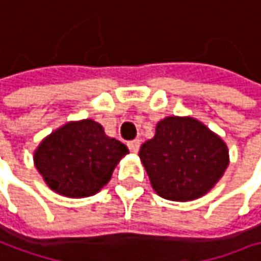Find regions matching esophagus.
I'll use <instances>...</instances> for the list:
<instances>
[{
	"mask_svg": "<svg viewBox=\"0 0 261 261\" xmlns=\"http://www.w3.org/2000/svg\"><path fill=\"white\" fill-rule=\"evenodd\" d=\"M128 149H130L131 153H137L139 152V149H140V140H133V142L128 143Z\"/></svg>",
	"mask_w": 261,
	"mask_h": 261,
	"instance_id": "obj_1",
	"label": "esophagus"
}]
</instances>
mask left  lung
Listing matches in <instances>:
<instances>
[{
	"mask_svg": "<svg viewBox=\"0 0 261 261\" xmlns=\"http://www.w3.org/2000/svg\"><path fill=\"white\" fill-rule=\"evenodd\" d=\"M139 156L156 194L172 201L203 197L229 165L226 143L193 117L161 119Z\"/></svg>",
	"mask_w": 261,
	"mask_h": 261,
	"instance_id": "obj_1",
	"label": "left lung"
}]
</instances>
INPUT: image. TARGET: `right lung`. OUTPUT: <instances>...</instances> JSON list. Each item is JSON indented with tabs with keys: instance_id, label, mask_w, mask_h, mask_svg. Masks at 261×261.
I'll list each match as a JSON object with an SVG mask.
<instances>
[{
	"instance_id": "obj_1",
	"label": "right lung",
	"mask_w": 261,
	"mask_h": 261,
	"mask_svg": "<svg viewBox=\"0 0 261 261\" xmlns=\"http://www.w3.org/2000/svg\"><path fill=\"white\" fill-rule=\"evenodd\" d=\"M127 153V146L108 137L99 122L80 119L46 136L35 149L33 162L52 191L83 198L108 184L115 166Z\"/></svg>"
}]
</instances>
